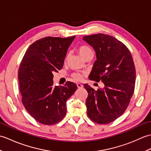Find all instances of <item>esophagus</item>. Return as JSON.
I'll return each instance as SVG.
<instances>
[{
  "mask_svg": "<svg viewBox=\"0 0 151 151\" xmlns=\"http://www.w3.org/2000/svg\"><path fill=\"white\" fill-rule=\"evenodd\" d=\"M76 86H77L78 88H82L83 86H84L82 84H81V83H77V84H76Z\"/></svg>",
  "mask_w": 151,
  "mask_h": 151,
  "instance_id": "esophagus-1",
  "label": "esophagus"
}]
</instances>
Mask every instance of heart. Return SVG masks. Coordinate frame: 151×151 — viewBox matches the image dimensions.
<instances>
[{"mask_svg": "<svg viewBox=\"0 0 151 151\" xmlns=\"http://www.w3.org/2000/svg\"><path fill=\"white\" fill-rule=\"evenodd\" d=\"M78 50L80 54L81 55V56L82 58H84V59H86V58L89 56L93 55V50L88 46L82 45L81 47H79ZM84 75V73L76 72V73H74L73 74L72 77L74 80H75V81H80L82 79Z\"/></svg>", "mask_w": 151, "mask_h": 151, "instance_id": "b5f03b06", "label": "heart"}]
</instances>
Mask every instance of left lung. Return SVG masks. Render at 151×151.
Returning <instances> with one entry per match:
<instances>
[{"label":"left lung","mask_w":151,"mask_h":151,"mask_svg":"<svg viewBox=\"0 0 151 151\" xmlns=\"http://www.w3.org/2000/svg\"><path fill=\"white\" fill-rule=\"evenodd\" d=\"M83 40L97 56L89 78L104 84L97 90L84 85L88 93L87 114L95 123H110L124 113L134 94L136 68L132 54L124 43L110 35L97 34Z\"/></svg>","instance_id":"obj_1"}]
</instances>
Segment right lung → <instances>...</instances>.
I'll return each instance as SVG.
<instances>
[{
    "label": "right lung",
    "mask_w": 151,
    "mask_h": 151,
    "mask_svg": "<svg viewBox=\"0 0 151 151\" xmlns=\"http://www.w3.org/2000/svg\"><path fill=\"white\" fill-rule=\"evenodd\" d=\"M75 38L48 36L38 40L28 47L19 65L22 103L41 124L51 125L63 119L66 101L77 89L71 82L60 87L53 82V73L63 67L67 49Z\"/></svg>",
    "instance_id": "1"
}]
</instances>
